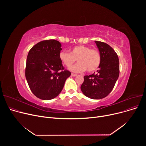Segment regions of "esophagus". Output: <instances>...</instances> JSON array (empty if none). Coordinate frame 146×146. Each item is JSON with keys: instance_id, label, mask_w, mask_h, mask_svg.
Returning <instances> with one entry per match:
<instances>
[{"instance_id": "obj_1", "label": "esophagus", "mask_w": 146, "mask_h": 146, "mask_svg": "<svg viewBox=\"0 0 146 146\" xmlns=\"http://www.w3.org/2000/svg\"><path fill=\"white\" fill-rule=\"evenodd\" d=\"M72 76H73V77H75V76H77V74H74V73H72Z\"/></svg>"}]
</instances>
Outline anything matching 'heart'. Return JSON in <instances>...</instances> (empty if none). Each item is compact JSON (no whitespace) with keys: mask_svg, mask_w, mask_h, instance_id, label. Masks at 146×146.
I'll use <instances>...</instances> for the list:
<instances>
[{"mask_svg":"<svg viewBox=\"0 0 146 146\" xmlns=\"http://www.w3.org/2000/svg\"><path fill=\"white\" fill-rule=\"evenodd\" d=\"M59 58L67 67H70L77 60L79 63L70 68L71 71L76 73L84 72L86 70L89 72H94L98 70L101 63V56L99 51L84 45L75 46L70 52L61 51Z\"/></svg>","mask_w":146,"mask_h":146,"instance_id":"obj_1","label":"heart"}]
</instances>
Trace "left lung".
Masks as SVG:
<instances>
[{
    "mask_svg": "<svg viewBox=\"0 0 146 146\" xmlns=\"http://www.w3.org/2000/svg\"><path fill=\"white\" fill-rule=\"evenodd\" d=\"M101 56V65L97 72L84 76L80 89L86 96L93 99H102L113 89L119 74L117 54L110 45L95 41Z\"/></svg>",
    "mask_w": 146,
    "mask_h": 146,
    "instance_id": "1",
    "label": "left lung"
}]
</instances>
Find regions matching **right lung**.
I'll list each match as a JSON object with an SVG mask.
<instances>
[{
	"instance_id": "right-lung-1",
	"label": "right lung",
	"mask_w": 146,
	"mask_h": 146,
	"mask_svg": "<svg viewBox=\"0 0 146 146\" xmlns=\"http://www.w3.org/2000/svg\"><path fill=\"white\" fill-rule=\"evenodd\" d=\"M61 47L57 40H44L33 46L28 52L26 79L34 95L42 100L57 96L71 75L70 72L64 70L60 60Z\"/></svg>"
}]
</instances>
